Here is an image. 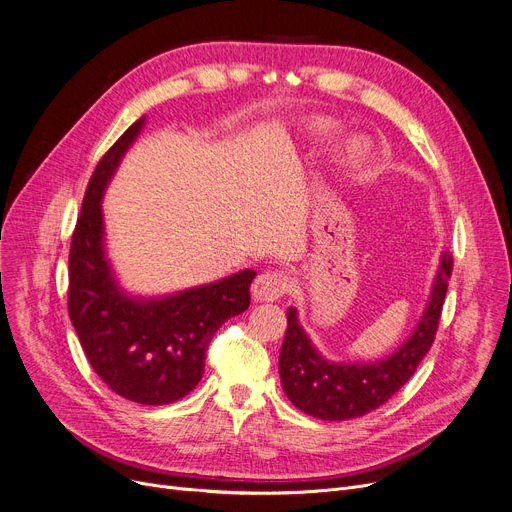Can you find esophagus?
Masks as SVG:
<instances>
[{
  "instance_id": "obj_1",
  "label": "esophagus",
  "mask_w": 512,
  "mask_h": 512,
  "mask_svg": "<svg viewBox=\"0 0 512 512\" xmlns=\"http://www.w3.org/2000/svg\"><path fill=\"white\" fill-rule=\"evenodd\" d=\"M287 291V277L279 270H264L252 283V297L256 302H277Z\"/></svg>"
}]
</instances>
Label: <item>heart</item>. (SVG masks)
I'll return each mask as SVG.
<instances>
[{"label": "heart", "instance_id": "1", "mask_svg": "<svg viewBox=\"0 0 512 512\" xmlns=\"http://www.w3.org/2000/svg\"><path fill=\"white\" fill-rule=\"evenodd\" d=\"M314 134H326L330 130V126L326 124H314ZM366 157V144L362 140H351L345 144V148L341 150V157H339V165L345 169V171H351L355 169L359 163L364 161Z\"/></svg>", "mask_w": 512, "mask_h": 512}]
</instances>
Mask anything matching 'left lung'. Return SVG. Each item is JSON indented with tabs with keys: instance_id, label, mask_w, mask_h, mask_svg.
<instances>
[{
	"instance_id": "8db88e82",
	"label": "left lung",
	"mask_w": 512,
	"mask_h": 512,
	"mask_svg": "<svg viewBox=\"0 0 512 512\" xmlns=\"http://www.w3.org/2000/svg\"><path fill=\"white\" fill-rule=\"evenodd\" d=\"M450 273L453 256L442 252L426 308L411 335L376 362H335L324 357L299 324L297 310L289 308L279 355L281 384L289 401L324 422L362 417L386 403L413 376L434 343Z\"/></svg>"
}]
</instances>
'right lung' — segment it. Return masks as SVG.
I'll return each instance as SVG.
<instances>
[{"label":"right lung","instance_id":"1","mask_svg":"<svg viewBox=\"0 0 512 512\" xmlns=\"http://www.w3.org/2000/svg\"><path fill=\"white\" fill-rule=\"evenodd\" d=\"M146 117L119 136L90 177L70 246L68 310L86 359L128 401L167 405L204 374V353L219 326L248 310L252 268L157 297L132 295L107 258L103 196Z\"/></svg>","mask_w":512,"mask_h":512}]
</instances>
